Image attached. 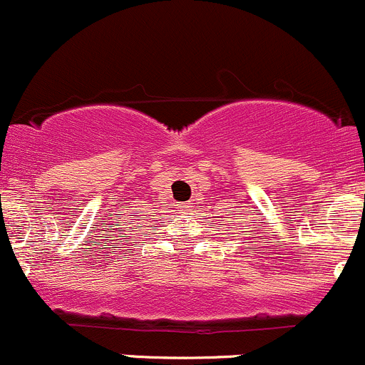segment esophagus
<instances>
[{
  "instance_id": "1",
  "label": "esophagus",
  "mask_w": 365,
  "mask_h": 365,
  "mask_svg": "<svg viewBox=\"0 0 365 365\" xmlns=\"http://www.w3.org/2000/svg\"><path fill=\"white\" fill-rule=\"evenodd\" d=\"M190 207H191L190 204H181V205H179V209H181L182 212H187V211H190Z\"/></svg>"
}]
</instances>
